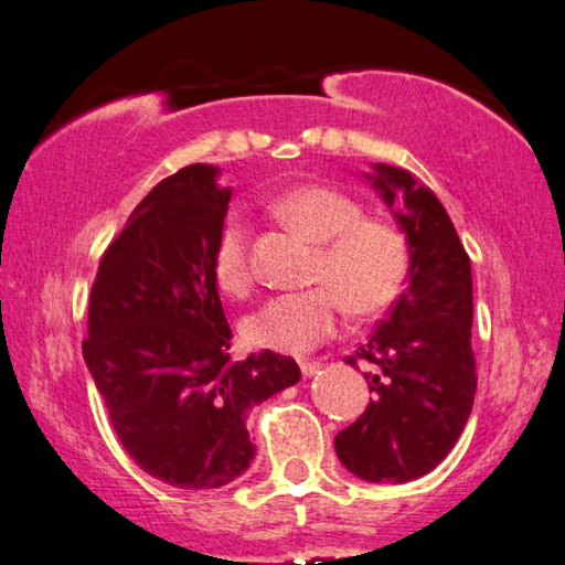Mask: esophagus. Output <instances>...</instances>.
I'll use <instances>...</instances> for the list:
<instances>
[{
	"instance_id": "34e87169",
	"label": "esophagus",
	"mask_w": 565,
	"mask_h": 565,
	"mask_svg": "<svg viewBox=\"0 0 565 565\" xmlns=\"http://www.w3.org/2000/svg\"><path fill=\"white\" fill-rule=\"evenodd\" d=\"M299 369H301V376L305 379H312L317 371H320V363H315V361H305V363H299Z\"/></svg>"
}]
</instances>
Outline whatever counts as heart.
Here are the masks:
<instances>
[{"label": "heart", "mask_w": 565, "mask_h": 565, "mask_svg": "<svg viewBox=\"0 0 565 565\" xmlns=\"http://www.w3.org/2000/svg\"><path fill=\"white\" fill-rule=\"evenodd\" d=\"M281 220L320 245L312 281L305 291L268 299L243 322V338L266 351L301 355L335 335L343 301L353 315H379L402 291L409 268V250L399 230L363 220L361 204L330 186H297L276 200ZM214 281L233 297L250 291L248 225L241 214L222 222L212 253Z\"/></svg>", "instance_id": "1"}]
</instances>
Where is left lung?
Here are the masks:
<instances>
[{
    "label": "left lung",
    "instance_id": "8db88e82",
    "mask_svg": "<svg viewBox=\"0 0 565 565\" xmlns=\"http://www.w3.org/2000/svg\"><path fill=\"white\" fill-rule=\"evenodd\" d=\"M363 179L404 233L409 268L404 291L355 353L376 365L363 373L373 399L338 433L348 471L371 483H404L430 473L460 438L473 407L471 260L430 189L409 171L371 163ZM345 363L355 365V359Z\"/></svg>",
    "mask_w": 565,
    "mask_h": 565
}]
</instances>
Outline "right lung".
Here are the masks:
<instances>
[{"label": "right lung", "instance_id": "1", "mask_svg": "<svg viewBox=\"0 0 565 565\" xmlns=\"http://www.w3.org/2000/svg\"><path fill=\"white\" fill-rule=\"evenodd\" d=\"M194 163L150 189L102 256L84 363L135 463L177 489H220L248 471V412L297 384L294 359L230 361L212 271L233 189Z\"/></svg>", "mask_w": 565, "mask_h": 565}]
</instances>
